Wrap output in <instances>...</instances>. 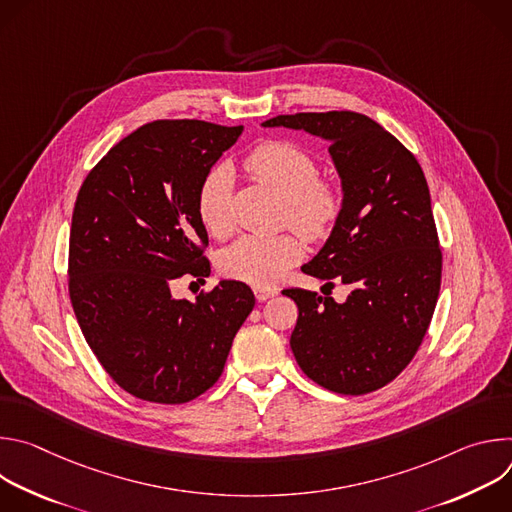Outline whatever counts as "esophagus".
<instances>
[{
    "instance_id": "obj_1",
    "label": "esophagus",
    "mask_w": 512,
    "mask_h": 512,
    "mask_svg": "<svg viewBox=\"0 0 512 512\" xmlns=\"http://www.w3.org/2000/svg\"><path fill=\"white\" fill-rule=\"evenodd\" d=\"M253 291H255V298L259 302H267L269 298H273L277 294V289H273V287H255Z\"/></svg>"
}]
</instances>
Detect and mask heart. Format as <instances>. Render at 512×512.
Wrapping results in <instances>:
<instances>
[{"label": "heart", "mask_w": 512, "mask_h": 512, "mask_svg": "<svg viewBox=\"0 0 512 512\" xmlns=\"http://www.w3.org/2000/svg\"><path fill=\"white\" fill-rule=\"evenodd\" d=\"M245 168L281 198V223L294 227L310 241L326 239L344 212V188L334 178H322L318 160L289 139H265L245 158ZM233 176L227 166L208 170L196 190V212L204 229L223 237L231 231ZM304 257L298 233L273 237L245 235L221 255V271L237 281L267 287Z\"/></svg>", "instance_id": "1"}]
</instances>
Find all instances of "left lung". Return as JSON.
Listing matches in <instances>:
<instances>
[{
  "instance_id": "8db88e82",
  "label": "left lung",
  "mask_w": 512,
  "mask_h": 512,
  "mask_svg": "<svg viewBox=\"0 0 512 512\" xmlns=\"http://www.w3.org/2000/svg\"><path fill=\"white\" fill-rule=\"evenodd\" d=\"M265 127L306 129L330 141L344 212L306 275L352 287L344 304L283 289L298 304L291 350L320 387L364 395L413 360L442 283V249L423 170L405 145L354 111L277 115Z\"/></svg>"
}]
</instances>
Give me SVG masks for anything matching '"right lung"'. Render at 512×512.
Listing matches in <instances>:
<instances>
[{"label":"right lung","instance_id":"1","mask_svg":"<svg viewBox=\"0 0 512 512\" xmlns=\"http://www.w3.org/2000/svg\"><path fill=\"white\" fill-rule=\"evenodd\" d=\"M243 133L198 119L145 123L97 162L72 210L68 294L83 336L129 395L180 405L223 375L255 296L221 281L196 302L170 283L204 279L208 235L196 212L202 176Z\"/></svg>","mask_w":512,"mask_h":512}]
</instances>
